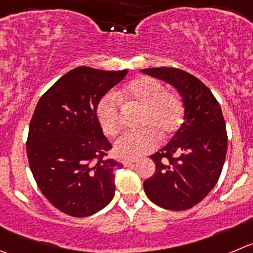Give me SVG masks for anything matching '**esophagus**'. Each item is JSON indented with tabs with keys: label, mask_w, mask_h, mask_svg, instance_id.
I'll return each instance as SVG.
<instances>
[{
	"label": "esophagus",
	"mask_w": 253,
	"mask_h": 253,
	"mask_svg": "<svg viewBox=\"0 0 253 253\" xmlns=\"http://www.w3.org/2000/svg\"><path fill=\"white\" fill-rule=\"evenodd\" d=\"M134 162H136V159L129 158V159H125V161L122 162V163H124L125 167H129V166H132V164H133Z\"/></svg>",
	"instance_id": "1"
}]
</instances>
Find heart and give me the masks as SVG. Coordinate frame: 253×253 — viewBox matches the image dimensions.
Segmentation results:
<instances>
[{"instance_id":"1","label":"heart","mask_w":253,"mask_h":253,"mask_svg":"<svg viewBox=\"0 0 253 253\" xmlns=\"http://www.w3.org/2000/svg\"><path fill=\"white\" fill-rule=\"evenodd\" d=\"M126 109L138 107L142 110L138 117V131L129 132L115 144L117 156L137 158L157 148L161 136L163 138L175 133L184 117V104L176 92L164 89L163 84L149 77L132 80L117 96L109 92L100 99L96 106V116L106 136L116 137L122 129L121 101Z\"/></svg>"}]
</instances>
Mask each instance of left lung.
<instances>
[{
    "mask_svg": "<svg viewBox=\"0 0 253 253\" xmlns=\"http://www.w3.org/2000/svg\"><path fill=\"white\" fill-rule=\"evenodd\" d=\"M142 72L173 85L184 104L181 126L168 144L151 156L156 171L144 180V193L163 209H190L211 192L224 167L227 133L221 107L207 85L184 70Z\"/></svg>",
    "mask_w": 253,
    "mask_h": 253,
    "instance_id": "left-lung-1",
    "label": "left lung"
}]
</instances>
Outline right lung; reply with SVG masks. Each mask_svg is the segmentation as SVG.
Returning <instances> with one entry per match:
<instances>
[{
  "label": "right lung",
  "instance_id": "1",
  "mask_svg": "<svg viewBox=\"0 0 253 253\" xmlns=\"http://www.w3.org/2000/svg\"><path fill=\"white\" fill-rule=\"evenodd\" d=\"M128 70L79 67L39 99L29 124L27 156L44 197L64 214L84 217L104 209L115 195L112 148L96 116L100 99Z\"/></svg>",
  "mask_w": 253,
  "mask_h": 253
}]
</instances>
